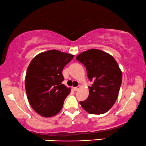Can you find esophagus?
Here are the masks:
<instances>
[{"label": "esophagus", "instance_id": "obj_1", "mask_svg": "<svg viewBox=\"0 0 146 146\" xmlns=\"http://www.w3.org/2000/svg\"><path fill=\"white\" fill-rule=\"evenodd\" d=\"M80 88V86H78L76 87H73V89H74V91H77V90H78Z\"/></svg>", "mask_w": 146, "mask_h": 146}]
</instances>
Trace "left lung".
Returning <instances> with one entry per match:
<instances>
[{
  "label": "left lung",
  "instance_id": "left-lung-1",
  "mask_svg": "<svg viewBox=\"0 0 146 146\" xmlns=\"http://www.w3.org/2000/svg\"><path fill=\"white\" fill-rule=\"evenodd\" d=\"M76 60L84 64L87 76L93 81L89 95L80 104L90 114L107 113L117 101L122 82V72L114 58L103 51L91 49L81 53Z\"/></svg>",
  "mask_w": 146,
  "mask_h": 146
}]
</instances>
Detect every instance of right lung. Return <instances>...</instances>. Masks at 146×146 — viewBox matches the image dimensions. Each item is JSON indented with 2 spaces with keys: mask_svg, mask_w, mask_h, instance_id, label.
I'll use <instances>...</instances> for the list:
<instances>
[{
  "mask_svg": "<svg viewBox=\"0 0 146 146\" xmlns=\"http://www.w3.org/2000/svg\"><path fill=\"white\" fill-rule=\"evenodd\" d=\"M74 55L52 50L37 55L27 68L25 90L30 105L44 117L54 116L61 111L71 89L62 84V70Z\"/></svg>",
  "mask_w": 146,
  "mask_h": 146,
  "instance_id": "obj_1",
  "label": "right lung"
}]
</instances>
